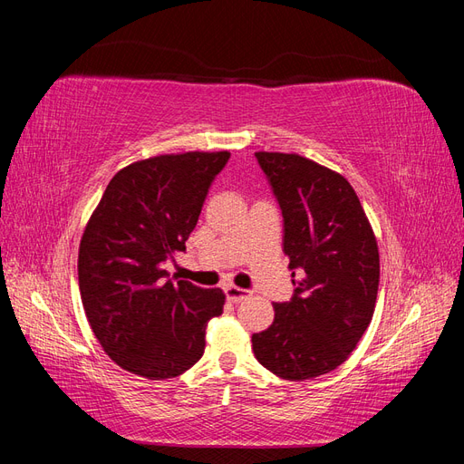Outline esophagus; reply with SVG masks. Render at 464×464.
Returning <instances> with one entry per match:
<instances>
[{"label": "esophagus", "mask_w": 464, "mask_h": 464, "mask_svg": "<svg viewBox=\"0 0 464 464\" xmlns=\"http://www.w3.org/2000/svg\"><path fill=\"white\" fill-rule=\"evenodd\" d=\"M224 292H227V298L232 304H240V302L249 298V292L244 290V288H237V286H227V288H224Z\"/></svg>", "instance_id": "esophagus-1"}]
</instances>
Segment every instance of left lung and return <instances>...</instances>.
Instances as JSON below:
<instances>
[{
    "instance_id": "8db88e82",
    "label": "left lung",
    "mask_w": 464,
    "mask_h": 464,
    "mask_svg": "<svg viewBox=\"0 0 464 464\" xmlns=\"http://www.w3.org/2000/svg\"><path fill=\"white\" fill-rule=\"evenodd\" d=\"M256 157L283 210V251L296 290L290 302L273 304L275 321L251 346L261 366L302 382L339 368L370 327L377 240L344 176L296 152Z\"/></svg>"
}]
</instances>
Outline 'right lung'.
Here are the masks:
<instances>
[{"mask_svg":"<svg viewBox=\"0 0 464 464\" xmlns=\"http://www.w3.org/2000/svg\"><path fill=\"white\" fill-rule=\"evenodd\" d=\"M228 150H189L137 160L110 179L79 244V290L89 325L120 368L170 379L205 353L220 288L172 283L164 261L186 249L207 191Z\"/></svg>","mask_w":464,"mask_h":464,"instance_id":"right-lung-1","label":"right lung"}]
</instances>
